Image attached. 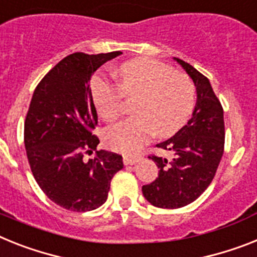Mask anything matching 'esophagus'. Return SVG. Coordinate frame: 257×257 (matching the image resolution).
<instances>
[{
	"label": "esophagus",
	"instance_id": "obj_1",
	"mask_svg": "<svg viewBox=\"0 0 257 257\" xmlns=\"http://www.w3.org/2000/svg\"><path fill=\"white\" fill-rule=\"evenodd\" d=\"M141 159V155H124V157H122V162H124L125 166L136 165V163H139Z\"/></svg>",
	"mask_w": 257,
	"mask_h": 257
}]
</instances>
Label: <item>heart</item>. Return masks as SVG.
I'll list each match as a JSON object with an SVG mask.
<instances>
[{"mask_svg": "<svg viewBox=\"0 0 257 257\" xmlns=\"http://www.w3.org/2000/svg\"><path fill=\"white\" fill-rule=\"evenodd\" d=\"M118 86L96 77L92 82V100L99 116L113 121L121 113L120 99L139 96L136 116L112 125L104 132V142L120 153L139 152L155 133L171 137L187 124L195 107V85L184 73L174 72L152 59L129 60L116 70Z\"/></svg>", "mask_w": 257, "mask_h": 257, "instance_id": "1", "label": "heart"}]
</instances>
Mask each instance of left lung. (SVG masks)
Wrapping results in <instances>:
<instances>
[{
    "label": "left lung",
    "instance_id": "obj_1",
    "mask_svg": "<svg viewBox=\"0 0 257 257\" xmlns=\"http://www.w3.org/2000/svg\"><path fill=\"white\" fill-rule=\"evenodd\" d=\"M195 83L197 100L187 125L158 148L172 152L167 161L152 157L158 166V178L142 185V195L152 205L176 209L193 202L212 183L223 155V109L205 75L188 62L174 57Z\"/></svg>",
    "mask_w": 257,
    "mask_h": 257
}]
</instances>
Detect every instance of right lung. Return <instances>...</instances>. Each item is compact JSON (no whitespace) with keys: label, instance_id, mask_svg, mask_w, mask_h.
Returning <instances> with one entry per match:
<instances>
[{"label":"right lung","instance_id":"obj_1","mask_svg":"<svg viewBox=\"0 0 257 257\" xmlns=\"http://www.w3.org/2000/svg\"><path fill=\"white\" fill-rule=\"evenodd\" d=\"M121 52H77L49 70L36 86L25 122V146L36 183L49 200L73 212L103 205L122 157L96 150L98 115L91 81L96 69ZM96 155L90 160L85 154Z\"/></svg>","mask_w":257,"mask_h":257}]
</instances>
